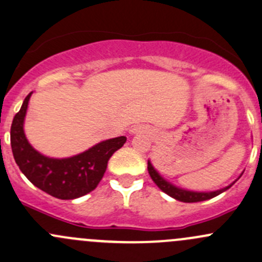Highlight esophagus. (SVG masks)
Here are the masks:
<instances>
[{
    "mask_svg": "<svg viewBox=\"0 0 262 262\" xmlns=\"http://www.w3.org/2000/svg\"><path fill=\"white\" fill-rule=\"evenodd\" d=\"M139 130H140V129H139V128H137V126H136V128H134L133 130H132V132H139Z\"/></svg>",
    "mask_w": 262,
    "mask_h": 262,
    "instance_id": "obj_1",
    "label": "esophagus"
}]
</instances>
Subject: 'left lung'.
Returning <instances> with one entry per match:
<instances>
[{
	"label": "left lung",
	"mask_w": 262,
	"mask_h": 262,
	"mask_svg": "<svg viewBox=\"0 0 262 262\" xmlns=\"http://www.w3.org/2000/svg\"><path fill=\"white\" fill-rule=\"evenodd\" d=\"M148 172H149V176L150 178H152L154 183L157 184V186L159 187V188L162 189V191L164 192V193H167L168 196L176 198L177 201H181V202H188V203H192V202H201V201H206V200H211V198L219 196V194H221L222 192L227 191L228 188H230L231 186H232L233 183H231L230 186L225 187V188L222 189H219V191H212V192H193V191H187V189H182V188H178V187L173 186L172 183H169V182L164 180L163 177H162L161 174H159L158 172H157L156 169H154V167L152 166V163H150L149 161H148Z\"/></svg>",
	"instance_id": "8db88e82"
}]
</instances>
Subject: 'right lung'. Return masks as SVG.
I'll list each match as a JSON object with an SVG mask.
<instances>
[{"instance_id": "obj_1", "label": "right lung", "mask_w": 262, "mask_h": 262, "mask_svg": "<svg viewBox=\"0 0 262 262\" xmlns=\"http://www.w3.org/2000/svg\"><path fill=\"white\" fill-rule=\"evenodd\" d=\"M25 98L20 112L11 125V148L21 172L34 186L60 200H74L96 188L103 178L108 161L126 142L118 137L98 143L90 149L70 158H49L31 147L24 132L30 96Z\"/></svg>"}]
</instances>
